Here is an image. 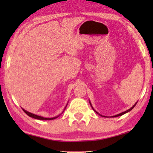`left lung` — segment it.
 Returning a JSON list of instances; mask_svg holds the SVG:
<instances>
[{
  "mask_svg": "<svg viewBox=\"0 0 153 153\" xmlns=\"http://www.w3.org/2000/svg\"><path fill=\"white\" fill-rule=\"evenodd\" d=\"M89 102H90V104H91V106H92V108H93V109L94 110V111H95L96 113H97V114H99L100 116H102V117H105V116H102V115H100V114H99V113H97V111H95V109H94V108H93V106H92V104H91V101H90V100H89ZM137 102H136V103H135V104H134V105H133L132 106H131V107L130 108H129V109H128V110H127V111H124V112H122V113H120V114H119L115 115V116H112V117H113V118H114V117H118V116H122V115H123V114H126V113H127V112L130 111H131V110H132V109H133V108H134V106H136V104H137Z\"/></svg>",
  "mask_w": 153,
  "mask_h": 153,
  "instance_id": "1",
  "label": "left lung"
}]
</instances>
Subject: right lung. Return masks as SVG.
<instances>
[{"label":"right lung","instance_id":"add662e5","mask_svg":"<svg viewBox=\"0 0 153 153\" xmlns=\"http://www.w3.org/2000/svg\"><path fill=\"white\" fill-rule=\"evenodd\" d=\"M67 105H68V104H67ZM67 105L65 106V108H64V110H63V111H62L61 114H59L58 115V116H56V117H53V118H45V117H42V116H37V115H35V114H32V113H30V112H28V111H26L25 109H24V108H22V109H23V111H24L26 113V114L28 115V116H30V117H31V118H35V119H37V120H53V119H56V118H57L58 116H60V115H61L62 113L64 112V111L65 110V108H66V106H67Z\"/></svg>","mask_w":153,"mask_h":153}]
</instances>
